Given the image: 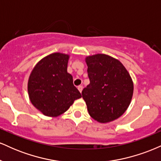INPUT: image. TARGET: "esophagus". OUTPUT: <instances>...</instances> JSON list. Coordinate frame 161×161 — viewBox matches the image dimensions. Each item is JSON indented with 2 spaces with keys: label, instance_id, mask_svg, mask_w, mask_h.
<instances>
[{
  "label": "esophagus",
  "instance_id": "34e87169",
  "mask_svg": "<svg viewBox=\"0 0 161 161\" xmlns=\"http://www.w3.org/2000/svg\"><path fill=\"white\" fill-rule=\"evenodd\" d=\"M77 88H78L79 92H82V88H83V87H82V86H79L78 87H77Z\"/></svg>",
  "mask_w": 161,
  "mask_h": 161
}]
</instances>
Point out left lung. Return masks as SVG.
Returning a JSON list of instances; mask_svg holds the SVG:
<instances>
[{
  "label": "left lung",
  "mask_w": 161,
  "mask_h": 161,
  "mask_svg": "<svg viewBox=\"0 0 161 161\" xmlns=\"http://www.w3.org/2000/svg\"><path fill=\"white\" fill-rule=\"evenodd\" d=\"M90 83L82 90L89 115L106 123L124 114L133 95V82L123 64L103 53L86 58Z\"/></svg>",
  "instance_id": "8db88e82"
}]
</instances>
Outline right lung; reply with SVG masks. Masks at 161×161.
<instances>
[{
	"mask_svg": "<svg viewBox=\"0 0 161 161\" xmlns=\"http://www.w3.org/2000/svg\"><path fill=\"white\" fill-rule=\"evenodd\" d=\"M69 56L53 53L33 68L28 81V93L33 106L44 115L57 117L82 97L67 73Z\"/></svg>",
	"mask_w": 161,
	"mask_h": 161,
	"instance_id": "obj_1",
	"label": "right lung"
}]
</instances>
